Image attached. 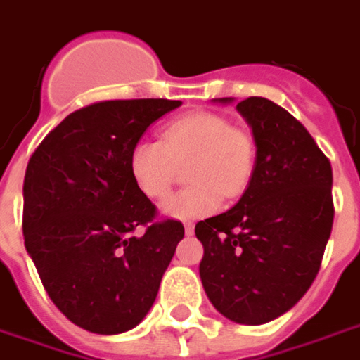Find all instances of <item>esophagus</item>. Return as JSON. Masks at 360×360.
<instances>
[{"label": "esophagus", "instance_id": "obj_1", "mask_svg": "<svg viewBox=\"0 0 360 360\" xmlns=\"http://www.w3.org/2000/svg\"><path fill=\"white\" fill-rule=\"evenodd\" d=\"M185 233H187V234H193L194 233V225H193V223H187V225H185Z\"/></svg>", "mask_w": 360, "mask_h": 360}]
</instances>
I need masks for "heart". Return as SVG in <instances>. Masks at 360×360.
<instances>
[{"label": "heart", "mask_w": 360, "mask_h": 360, "mask_svg": "<svg viewBox=\"0 0 360 360\" xmlns=\"http://www.w3.org/2000/svg\"><path fill=\"white\" fill-rule=\"evenodd\" d=\"M255 141L244 127L231 126L217 112L183 114L162 127V141L139 139L129 150V173L135 187L150 200L164 198L179 164H188L193 183L169 196L162 212L173 219H200L221 207L223 194L234 198L252 179Z\"/></svg>", "instance_id": "1"}]
</instances>
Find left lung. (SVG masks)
Instances as JSON below:
<instances>
[{
  "label": "left lung",
  "instance_id": "left-lung-1",
  "mask_svg": "<svg viewBox=\"0 0 360 360\" xmlns=\"http://www.w3.org/2000/svg\"><path fill=\"white\" fill-rule=\"evenodd\" d=\"M236 110L254 133V175L236 206L198 221L194 233L210 302L229 321L255 326L284 315L315 281L334 221L332 166L273 101L248 97Z\"/></svg>",
  "mask_w": 360,
  "mask_h": 360
}]
</instances>
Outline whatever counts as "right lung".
<instances>
[{
  "mask_svg": "<svg viewBox=\"0 0 360 360\" xmlns=\"http://www.w3.org/2000/svg\"><path fill=\"white\" fill-rule=\"evenodd\" d=\"M177 106L167 98L84 106L39 143L26 167V252L58 311L93 334H122L145 319L185 236L181 221H156L127 164L146 127Z\"/></svg>",
  "mask_w": 360,
  "mask_h": 360,
  "instance_id": "obj_1",
  "label": "right lung"
}]
</instances>
